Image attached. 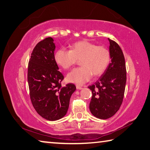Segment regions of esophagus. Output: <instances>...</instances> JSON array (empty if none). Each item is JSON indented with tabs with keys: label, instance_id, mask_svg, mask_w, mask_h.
Listing matches in <instances>:
<instances>
[{
	"label": "esophagus",
	"instance_id": "34e87169",
	"mask_svg": "<svg viewBox=\"0 0 150 150\" xmlns=\"http://www.w3.org/2000/svg\"><path fill=\"white\" fill-rule=\"evenodd\" d=\"M83 88L82 87V86H78V85H76V89L77 90H82Z\"/></svg>",
	"mask_w": 150,
	"mask_h": 150
}]
</instances>
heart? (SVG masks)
Returning a JSON list of instances; mask_svg holds the SVG:
<instances>
[{
	"instance_id": "obj_1",
	"label": "heart",
	"mask_w": 150,
	"mask_h": 150,
	"mask_svg": "<svg viewBox=\"0 0 150 150\" xmlns=\"http://www.w3.org/2000/svg\"><path fill=\"white\" fill-rule=\"evenodd\" d=\"M56 62L63 69H69L80 60L81 67L74 68L67 76L68 82L82 85L94 76L103 74L111 60V54L105 47L98 46L88 41H80L70 46V51L58 49L54 54Z\"/></svg>"
}]
</instances>
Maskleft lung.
Segmentation results:
<instances>
[{
  "instance_id": "obj_1",
  "label": "left lung",
  "mask_w": 150,
  "mask_h": 150,
  "mask_svg": "<svg viewBox=\"0 0 150 150\" xmlns=\"http://www.w3.org/2000/svg\"><path fill=\"white\" fill-rule=\"evenodd\" d=\"M108 39L111 62L99 80L88 87L92 91L90 110L94 117L100 119H109L119 111L127 82L123 52L116 42Z\"/></svg>"
}]
</instances>
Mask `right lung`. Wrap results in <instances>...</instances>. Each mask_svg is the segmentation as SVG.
Segmentation results:
<instances>
[{"label":"right lung","mask_w":150,"mask_h":150,"mask_svg":"<svg viewBox=\"0 0 150 150\" xmlns=\"http://www.w3.org/2000/svg\"><path fill=\"white\" fill-rule=\"evenodd\" d=\"M47 38L36 45L28 64V82L34 109L44 119L57 120L67 114L76 86H61L64 76L54 60L55 45Z\"/></svg>","instance_id":"1"}]
</instances>
